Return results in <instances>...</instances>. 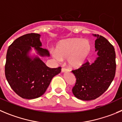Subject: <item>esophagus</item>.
<instances>
[{"label": "esophagus", "instance_id": "34e87169", "mask_svg": "<svg viewBox=\"0 0 122 122\" xmlns=\"http://www.w3.org/2000/svg\"><path fill=\"white\" fill-rule=\"evenodd\" d=\"M69 70L68 69H66L65 67H62V69H61V71L62 72H65V71H69Z\"/></svg>", "mask_w": 122, "mask_h": 122}]
</instances>
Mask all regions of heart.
<instances>
[{
    "instance_id": "b5f03b06",
    "label": "heart",
    "mask_w": 122,
    "mask_h": 122,
    "mask_svg": "<svg viewBox=\"0 0 122 122\" xmlns=\"http://www.w3.org/2000/svg\"><path fill=\"white\" fill-rule=\"evenodd\" d=\"M92 46L87 40L72 38L62 40L59 43L52 56L58 62L67 59L69 66L78 68L88 60L92 52Z\"/></svg>"
}]
</instances>
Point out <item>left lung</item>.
Instances as JSON below:
<instances>
[{
	"instance_id": "left-lung-1",
	"label": "left lung",
	"mask_w": 122,
	"mask_h": 122,
	"mask_svg": "<svg viewBox=\"0 0 122 122\" xmlns=\"http://www.w3.org/2000/svg\"><path fill=\"white\" fill-rule=\"evenodd\" d=\"M95 49L98 57L92 64L88 61L80 68L72 70L76 84L72 88L74 96L82 101L95 99L102 95L110 87L116 74V53L113 46L98 34Z\"/></svg>"
}]
</instances>
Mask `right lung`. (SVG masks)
Returning <instances> with one entry per match:
<instances>
[{"label": "right lung", "mask_w": 122, "mask_h": 122, "mask_svg": "<svg viewBox=\"0 0 122 122\" xmlns=\"http://www.w3.org/2000/svg\"><path fill=\"white\" fill-rule=\"evenodd\" d=\"M41 35L30 33L21 36L9 46L5 66V76L14 92L27 99L38 98L49 87L52 78L61 72V67L50 68L39 57L29 55L32 47L37 54L49 56V52L41 47Z\"/></svg>", "instance_id": "right-lung-1"}]
</instances>
